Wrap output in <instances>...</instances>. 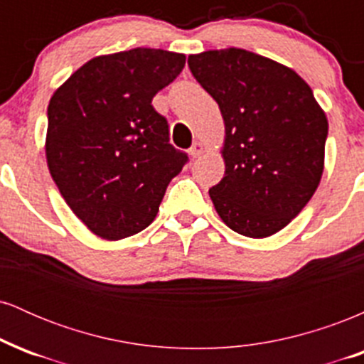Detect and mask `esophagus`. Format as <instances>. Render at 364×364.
Wrapping results in <instances>:
<instances>
[{"mask_svg":"<svg viewBox=\"0 0 364 364\" xmlns=\"http://www.w3.org/2000/svg\"><path fill=\"white\" fill-rule=\"evenodd\" d=\"M188 152H190V156L193 157V159L200 157V156H202V154H203V145L200 144V141H193V145H191Z\"/></svg>","mask_w":364,"mask_h":364,"instance_id":"34e87169","label":"esophagus"}]
</instances>
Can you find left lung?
<instances>
[{
    "label": "left lung",
    "instance_id": "obj_1",
    "mask_svg": "<svg viewBox=\"0 0 364 364\" xmlns=\"http://www.w3.org/2000/svg\"><path fill=\"white\" fill-rule=\"evenodd\" d=\"M224 119V178L208 190L228 228L248 237L279 232L320 185L328 121L294 70L245 49L188 56Z\"/></svg>",
    "mask_w": 364,
    "mask_h": 364
}]
</instances>
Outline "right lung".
Masks as SVG:
<instances>
[{"mask_svg": "<svg viewBox=\"0 0 364 364\" xmlns=\"http://www.w3.org/2000/svg\"><path fill=\"white\" fill-rule=\"evenodd\" d=\"M185 61V54L149 48L92 58L49 101V173L73 214L102 240L150 225L188 161L152 106Z\"/></svg>", "mask_w": 364, "mask_h": 364, "instance_id": "1", "label": "right lung"}]
</instances>
